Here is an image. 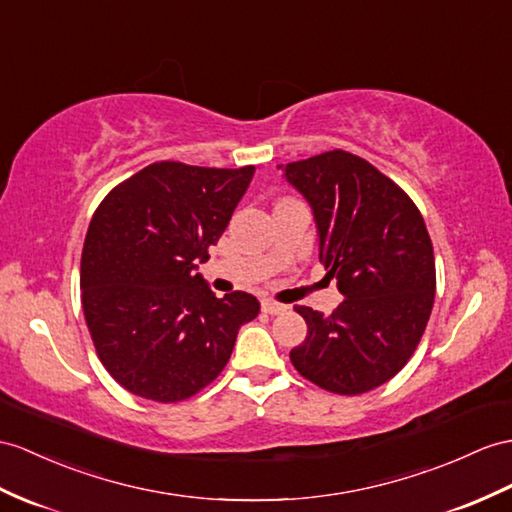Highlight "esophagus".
I'll list each match as a JSON object with an SVG mask.
<instances>
[{"mask_svg": "<svg viewBox=\"0 0 512 512\" xmlns=\"http://www.w3.org/2000/svg\"><path fill=\"white\" fill-rule=\"evenodd\" d=\"M263 310L267 315H280V313H286V306L273 302V299H263Z\"/></svg>", "mask_w": 512, "mask_h": 512, "instance_id": "34e87169", "label": "esophagus"}]
</instances>
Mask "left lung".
Here are the masks:
<instances>
[{"label": "left lung", "mask_w": 512, "mask_h": 512, "mask_svg": "<svg viewBox=\"0 0 512 512\" xmlns=\"http://www.w3.org/2000/svg\"><path fill=\"white\" fill-rule=\"evenodd\" d=\"M282 171L313 208L319 260L345 297L328 317L295 306L308 334L291 363L330 393H367L408 363L428 326L436 271L426 223L400 186L343 149Z\"/></svg>", "instance_id": "obj_1"}]
</instances>
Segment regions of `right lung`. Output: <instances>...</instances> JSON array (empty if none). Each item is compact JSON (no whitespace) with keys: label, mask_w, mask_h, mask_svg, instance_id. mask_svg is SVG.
Instances as JSON below:
<instances>
[{"label":"right lung","mask_w":512,"mask_h":512,"mask_svg":"<svg viewBox=\"0 0 512 512\" xmlns=\"http://www.w3.org/2000/svg\"><path fill=\"white\" fill-rule=\"evenodd\" d=\"M254 171L162 160L97 206L82 249V308L99 360L123 389L182 402L228 365L239 328L260 304L243 291L215 297L195 269Z\"/></svg>","instance_id":"add662e5"}]
</instances>
